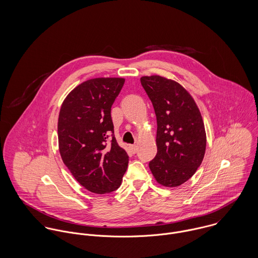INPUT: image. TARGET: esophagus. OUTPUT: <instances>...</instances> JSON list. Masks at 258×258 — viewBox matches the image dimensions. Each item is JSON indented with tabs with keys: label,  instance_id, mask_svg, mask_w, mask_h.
Wrapping results in <instances>:
<instances>
[{
	"label": "esophagus",
	"instance_id": "esophagus-1",
	"mask_svg": "<svg viewBox=\"0 0 258 258\" xmlns=\"http://www.w3.org/2000/svg\"><path fill=\"white\" fill-rule=\"evenodd\" d=\"M130 151H131L132 154H136V152H137V146H136V145H131V146H130Z\"/></svg>",
	"mask_w": 258,
	"mask_h": 258
}]
</instances>
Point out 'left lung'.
<instances>
[{"instance_id": "1", "label": "left lung", "mask_w": 258, "mask_h": 258, "mask_svg": "<svg viewBox=\"0 0 258 258\" xmlns=\"http://www.w3.org/2000/svg\"><path fill=\"white\" fill-rule=\"evenodd\" d=\"M141 84L157 118V155L149 167L156 181L175 187L192 177L207 146L203 117L184 87L160 75L142 76Z\"/></svg>"}]
</instances>
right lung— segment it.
Masks as SVG:
<instances>
[{
	"label": "right lung",
	"instance_id": "1",
	"mask_svg": "<svg viewBox=\"0 0 258 258\" xmlns=\"http://www.w3.org/2000/svg\"><path fill=\"white\" fill-rule=\"evenodd\" d=\"M124 78L98 77L76 86L63 100L57 123L61 159L75 180L89 191L117 189L129 157L114 136L111 106Z\"/></svg>",
	"mask_w": 258,
	"mask_h": 258
}]
</instances>
